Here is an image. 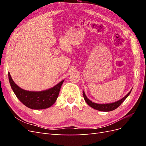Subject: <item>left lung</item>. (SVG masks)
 <instances>
[{"instance_id": "1", "label": "left lung", "mask_w": 146, "mask_h": 146, "mask_svg": "<svg viewBox=\"0 0 146 146\" xmlns=\"http://www.w3.org/2000/svg\"><path fill=\"white\" fill-rule=\"evenodd\" d=\"M130 92H131V91L125 97H123L122 99L116 102L111 103V104H99L92 102V101H91L90 100H89L87 98V97L86 96L84 91L83 92V94L84 99H85L86 102L88 104V105H90L91 107L101 111H111L114 110L116 109L117 107H119L123 102L125 100V99L127 98V97L129 96Z\"/></svg>"}]
</instances>
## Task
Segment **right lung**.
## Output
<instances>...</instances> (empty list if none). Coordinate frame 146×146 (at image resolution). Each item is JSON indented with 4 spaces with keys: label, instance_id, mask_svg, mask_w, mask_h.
<instances>
[{
    "label": "right lung",
    "instance_id": "obj_1",
    "mask_svg": "<svg viewBox=\"0 0 146 146\" xmlns=\"http://www.w3.org/2000/svg\"><path fill=\"white\" fill-rule=\"evenodd\" d=\"M8 78L12 90L17 99L27 107L34 110L45 109L51 107L56 100L64 82L63 80L47 90L34 92L21 89L13 80L10 72H8Z\"/></svg>",
    "mask_w": 146,
    "mask_h": 146
}]
</instances>
